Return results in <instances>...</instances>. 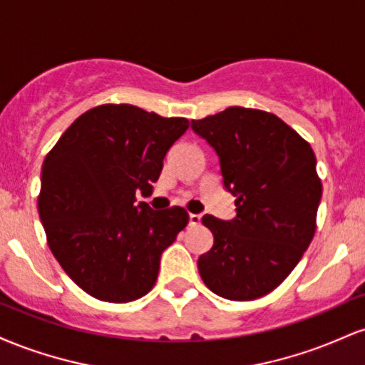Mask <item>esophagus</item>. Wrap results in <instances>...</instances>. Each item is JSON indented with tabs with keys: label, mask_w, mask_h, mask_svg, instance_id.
Instances as JSON below:
<instances>
[{
	"label": "esophagus",
	"mask_w": 365,
	"mask_h": 365,
	"mask_svg": "<svg viewBox=\"0 0 365 365\" xmlns=\"http://www.w3.org/2000/svg\"><path fill=\"white\" fill-rule=\"evenodd\" d=\"M200 215H188V223H190L192 226H197L200 223Z\"/></svg>",
	"instance_id": "34e87169"
}]
</instances>
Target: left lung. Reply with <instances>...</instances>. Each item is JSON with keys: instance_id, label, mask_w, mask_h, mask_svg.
<instances>
[{"instance_id": "obj_1", "label": "left lung", "mask_w": 365, "mask_h": 365, "mask_svg": "<svg viewBox=\"0 0 365 365\" xmlns=\"http://www.w3.org/2000/svg\"><path fill=\"white\" fill-rule=\"evenodd\" d=\"M192 130L216 150L237 206L232 221L202 217L215 244L197 261L200 278L228 300L267 295L316 232L322 185L311 144L273 113L240 106L192 120Z\"/></svg>"}]
</instances>
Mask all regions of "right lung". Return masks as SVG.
I'll return each instance as SVG.
<instances>
[{"mask_svg":"<svg viewBox=\"0 0 365 365\" xmlns=\"http://www.w3.org/2000/svg\"><path fill=\"white\" fill-rule=\"evenodd\" d=\"M188 128L132 104H101L66 128L41 171L37 200L48 245L66 274L104 302H132L154 287L166 247L188 223L183 207L135 202Z\"/></svg>","mask_w":365,"mask_h":365,"instance_id":"1","label":"right lung"}]
</instances>
